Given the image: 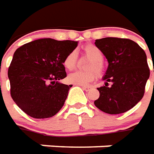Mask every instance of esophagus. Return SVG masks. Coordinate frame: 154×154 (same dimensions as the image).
<instances>
[{"label":"esophagus","instance_id":"obj_1","mask_svg":"<svg viewBox=\"0 0 154 154\" xmlns=\"http://www.w3.org/2000/svg\"><path fill=\"white\" fill-rule=\"evenodd\" d=\"M82 89L84 90H85V91H89L91 89V87H89V86H82Z\"/></svg>","mask_w":154,"mask_h":154}]
</instances>
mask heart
Returning <instances> with one entry per match:
<instances>
[{
    "label": "heart",
    "mask_w": 154,
    "mask_h": 154,
    "mask_svg": "<svg viewBox=\"0 0 154 154\" xmlns=\"http://www.w3.org/2000/svg\"><path fill=\"white\" fill-rule=\"evenodd\" d=\"M82 54L83 56L90 60L86 68L89 71H77L69 75L67 78L68 82L75 85L83 86L89 85V83L94 81L96 77L95 71L100 76H101L104 70V66L103 64V53L96 45L92 44L84 45L82 47ZM77 60V52L75 51H72L65 56L63 64L65 69H67L68 70H72L76 67ZM94 70H95L94 72Z\"/></svg>",
    "instance_id": "heart-1"
}]
</instances>
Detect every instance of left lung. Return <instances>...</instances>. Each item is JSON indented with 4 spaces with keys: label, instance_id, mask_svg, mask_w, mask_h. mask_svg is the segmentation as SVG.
Returning a JSON list of instances; mask_svg holds the SVG:
<instances>
[{
    "label": "left lung",
    "instance_id": "left-lung-1",
    "mask_svg": "<svg viewBox=\"0 0 154 154\" xmlns=\"http://www.w3.org/2000/svg\"><path fill=\"white\" fill-rule=\"evenodd\" d=\"M94 44L109 63L103 77L104 85L97 88L100 97L94 105L107 114L125 113L143 97L150 75L147 55L129 39L106 37L96 40ZM109 82H112V86H108Z\"/></svg>",
    "mask_w": 154,
    "mask_h": 154
}]
</instances>
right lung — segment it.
Segmentation results:
<instances>
[{
  "instance_id": "obj_1",
  "label": "right lung",
  "mask_w": 154,
  "mask_h": 154,
  "mask_svg": "<svg viewBox=\"0 0 154 154\" xmlns=\"http://www.w3.org/2000/svg\"><path fill=\"white\" fill-rule=\"evenodd\" d=\"M78 41L44 38L18 48L8 69L11 95L20 109L35 119L57 114L69 88L60 82L66 77L64 59Z\"/></svg>"
}]
</instances>
